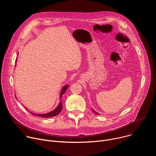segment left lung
I'll use <instances>...</instances> for the list:
<instances>
[{"label":"left lung","instance_id":"8db88e82","mask_svg":"<svg viewBox=\"0 0 156 156\" xmlns=\"http://www.w3.org/2000/svg\"><path fill=\"white\" fill-rule=\"evenodd\" d=\"M93 112H95V113H96V114H98V113H97V112H95V111H94V110H93ZM98 115H99V114H98Z\"/></svg>","mask_w":156,"mask_h":156}]
</instances>
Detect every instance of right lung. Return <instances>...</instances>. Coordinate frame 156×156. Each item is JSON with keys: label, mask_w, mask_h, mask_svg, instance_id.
Returning a JSON list of instances; mask_svg holds the SVG:
<instances>
[{"label": "right lung", "mask_w": 156, "mask_h": 156, "mask_svg": "<svg viewBox=\"0 0 156 156\" xmlns=\"http://www.w3.org/2000/svg\"><path fill=\"white\" fill-rule=\"evenodd\" d=\"M69 87V86H65L63 88L62 90L61 91V93H60V98H62V95L65 93V91L67 90V89ZM62 101H61L60 102V103L58 104V106L54 110H52V112H50L49 113H47V114H33L31 112H30V111L29 112L30 113H31V114L34 115H37L39 117H45V118H49V117H54V116H56L60 112V111L62 110Z\"/></svg>", "instance_id": "add662e5"}]
</instances>
